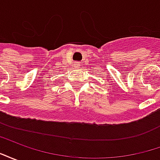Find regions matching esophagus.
<instances>
[{"label":"esophagus","mask_w":160,"mask_h":160,"mask_svg":"<svg viewBox=\"0 0 160 160\" xmlns=\"http://www.w3.org/2000/svg\"><path fill=\"white\" fill-rule=\"evenodd\" d=\"M80 65H81V63L79 62H74V67H75V68H79Z\"/></svg>","instance_id":"esophagus-1"}]
</instances>
